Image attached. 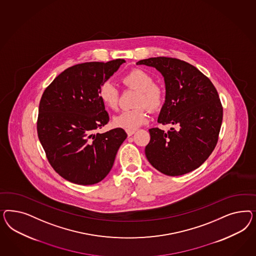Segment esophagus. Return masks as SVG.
Segmentation results:
<instances>
[{"instance_id":"esophagus-1","label":"esophagus","mask_w":256,"mask_h":256,"mask_svg":"<svg viewBox=\"0 0 256 256\" xmlns=\"http://www.w3.org/2000/svg\"><path fill=\"white\" fill-rule=\"evenodd\" d=\"M126 134H128V136L130 137V136H132L135 132H136V130H126Z\"/></svg>"}]
</instances>
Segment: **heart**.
<instances>
[{
  "label": "heart",
  "instance_id": "1",
  "mask_svg": "<svg viewBox=\"0 0 256 256\" xmlns=\"http://www.w3.org/2000/svg\"><path fill=\"white\" fill-rule=\"evenodd\" d=\"M122 84L128 88L137 90L135 106L137 108L124 110L114 118V124L132 130L148 122V110L150 112H158L162 108L166 93L162 86L156 84L152 75L144 70L136 68L126 74L122 78ZM98 96L105 107L110 110H116L119 102V90L116 86L110 82H104L98 89Z\"/></svg>",
  "mask_w": 256,
  "mask_h": 256
}]
</instances>
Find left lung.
Wrapping results in <instances>:
<instances>
[{
    "label": "left lung",
    "mask_w": 256,
    "mask_h": 256,
    "mask_svg": "<svg viewBox=\"0 0 256 256\" xmlns=\"http://www.w3.org/2000/svg\"><path fill=\"white\" fill-rule=\"evenodd\" d=\"M137 64L153 66L162 74L166 100L158 122L178 126L167 132L149 130L148 162L169 176L197 169L216 148L222 122L224 110L215 86L192 64L176 58L153 57Z\"/></svg>",
    "instance_id": "obj_1"
}]
</instances>
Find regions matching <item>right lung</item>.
<instances>
[{"label": "right lung", "mask_w": 256, "mask_h": 256, "mask_svg": "<svg viewBox=\"0 0 256 256\" xmlns=\"http://www.w3.org/2000/svg\"><path fill=\"white\" fill-rule=\"evenodd\" d=\"M124 62L78 64L55 78L42 94L39 140L52 167L70 182L86 186L105 178L128 136L120 128L94 134L108 122L98 89Z\"/></svg>", "instance_id": "1"}]
</instances>
